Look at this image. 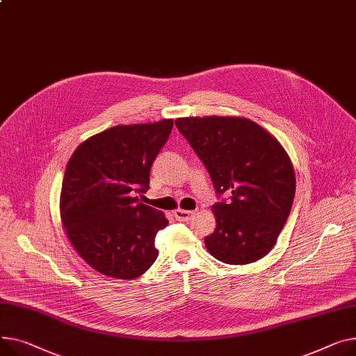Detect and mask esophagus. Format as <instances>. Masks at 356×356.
I'll return each instance as SVG.
<instances>
[{
    "instance_id": "34e87169",
    "label": "esophagus",
    "mask_w": 356,
    "mask_h": 356,
    "mask_svg": "<svg viewBox=\"0 0 356 356\" xmlns=\"http://www.w3.org/2000/svg\"><path fill=\"white\" fill-rule=\"evenodd\" d=\"M193 216H195V211H192V210L177 209V210L175 211V218H176L179 222H188Z\"/></svg>"
}]
</instances>
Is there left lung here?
<instances>
[{"instance_id": "1", "label": "left lung", "mask_w": 356, "mask_h": 356, "mask_svg": "<svg viewBox=\"0 0 356 356\" xmlns=\"http://www.w3.org/2000/svg\"><path fill=\"white\" fill-rule=\"evenodd\" d=\"M176 126L199 156L218 196L209 253L227 265H248L275 246L292 209L296 179L279 141L249 118L186 117Z\"/></svg>"}]
</instances>
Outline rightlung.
Instances as JSON below:
<instances>
[{"instance_id": "obj_1", "label": "right lung", "mask_w": 356, "mask_h": 356, "mask_svg": "<svg viewBox=\"0 0 356 356\" xmlns=\"http://www.w3.org/2000/svg\"><path fill=\"white\" fill-rule=\"evenodd\" d=\"M173 120L114 126L87 138L70 157L61 187V222L73 248L97 272L143 275L159 256L154 238L169 220L140 203Z\"/></svg>"}]
</instances>
